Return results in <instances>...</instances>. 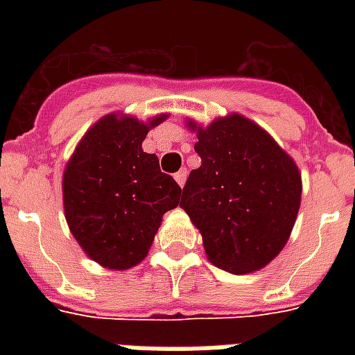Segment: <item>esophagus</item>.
I'll list each match as a JSON object with an SVG mask.
<instances>
[{
    "label": "esophagus",
    "instance_id": "1",
    "mask_svg": "<svg viewBox=\"0 0 355 355\" xmlns=\"http://www.w3.org/2000/svg\"><path fill=\"white\" fill-rule=\"evenodd\" d=\"M186 177H188V173H186V169H180L178 173H175V180H177V184L182 188L186 182Z\"/></svg>",
    "mask_w": 355,
    "mask_h": 355
}]
</instances>
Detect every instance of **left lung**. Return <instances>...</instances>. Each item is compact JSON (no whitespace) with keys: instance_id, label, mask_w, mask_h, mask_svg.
I'll list each match as a JSON object with an SVG mask.
<instances>
[{"instance_id":"1","label":"left lung","mask_w":355,"mask_h":355,"mask_svg":"<svg viewBox=\"0 0 355 355\" xmlns=\"http://www.w3.org/2000/svg\"><path fill=\"white\" fill-rule=\"evenodd\" d=\"M196 131L200 169L182 188L180 207L201 232L207 259L232 274L274 261L287 243L300 207L297 163L251 119L230 114Z\"/></svg>"}]
</instances>
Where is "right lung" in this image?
Segmentation results:
<instances>
[{"instance_id":"1","label":"right lung","mask_w":355,"mask_h":355,"mask_svg":"<svg viewBox=\"0 0 355 355\" xmlns=\"http://www.w3.org/2000/svg\"><path fill=\"white\" fill-rule=\"evenodd\" d=\"M148 123L108 114L89 129L66 163L64 216L89 259L108 270H127L144 261L162 216L180 201V186L159 169L155 154L142 150Z\"/></svg>"}]
</instances>
